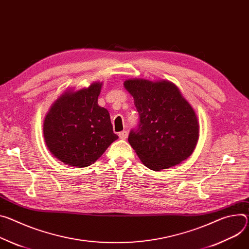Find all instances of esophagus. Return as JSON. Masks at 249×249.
<instances>
[{
  "instance_id": "obj_1",
  "label": "esophagus",
  "mask_w": 249,
  "mask_h": 249,
  "mask_svg": "<svg viewBox=\"0 0 249 249\" xmlns=\"http://www.w3.org/2000/svg\"><path fill=\"white\" fill-rule=\"evenodd\" d=\"M118 136H119L120 139H126L128 137V132L126 130L121 131V132L118 133Z\"/></svg>"
}]
</instances>
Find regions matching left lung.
Listing matches in <instances>:
<instances>
[{"mask_svg":"<svg viewBox=\"0 0 249 249\" xmlns=\"http://www.w3.org/2000/svg\"><path fill=\"white\" fill-rule=\"evenodd\" d=\"M124 86L139 113L128 141L142 163L161 171L185 161L196 148L199 128L194 109L178 87L143 79L126 80Z\"/></svg>","mask_w":249,"mask_h":249,"instance_id":"obj_1","label":"left lung"}]
</instances>
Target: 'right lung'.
<instances>
[{
    "mask_svg": "<svg viewBox=\"0 0 249 249\" xmlns=\"http://www.w3.org/2000/svg\"><path fill=\"white\" fill-rule=\"evenodd\" d=\"M101 85L92 83L79 91L64 93L52 105L44 119L47 146L66 165L90 166L118 139L108 111L97 103Z\"/></svg>",
    "mask_w": 249,
    "mask_h": 249,
    "instance_id": "right-lung-1",
    "label": "right lung"
}]
</instances>
